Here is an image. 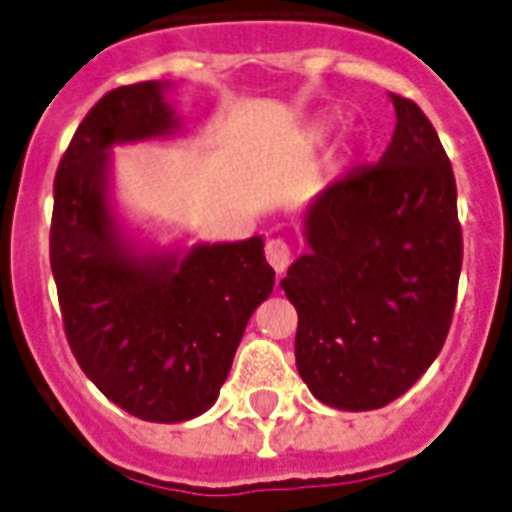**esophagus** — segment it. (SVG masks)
Returning <instances> with one entry per match:
<instances>
[{
    "mask_svg": "<svg viewBox=\"0 0 512 512\" xmlns=\"http://www.w3.org/2000/svg\"><path fill=\"white\" fill-rule=\"evenodd\" d=\"M265 257H268L270 268L281 276V273L292 265V247H289L284 239H270V242L265 244Z\"/></svg>",
    "mask_w": 512,
    "mask_h": 512,
    "instance_id": "obj_1",
    "label": "esophagus"
}]
</instances>
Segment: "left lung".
<instances>
[{"mask_svg":"<svg viewBox=\"0 0 512 512\" xmlns=\"http://www.w3.org/2000/svg\"><path fill=\"white\" fill-rule=\"evenodd\" d=\"M397 126L376 165L334 178L302 218L307 252L281 289L297 307V371L315 400L376 410L442 352L463 234L452 165L421 107L389 94Z\"/></svg>","mask_w":512,"mask_h":512,"instance_id":"left-lung-1","label":"left lung"}]
</instances>
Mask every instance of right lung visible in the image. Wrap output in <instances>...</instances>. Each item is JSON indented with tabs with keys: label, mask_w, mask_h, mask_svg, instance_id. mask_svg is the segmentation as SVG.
<instances>
[{
	"label": "right lung",
	"mask_w": 512,
	"mask_h": 512,
	"mask_svg": "<svg viewBox=\"0 0 512 512\" xmlns=\"http://www.w3.org/2000/svg\"><path fill=\"white\" fill-rule=\"evenodd\" d=\"M168 81L120 86L78 126L54 178V284L73 355L126 413L181 423L215 405L244 328L276 273L263 236L157 247L112 197V147L173 139L181 115Z\"/></svg>",
	"instance_id": "right-lung-1"
}]
</instances>
